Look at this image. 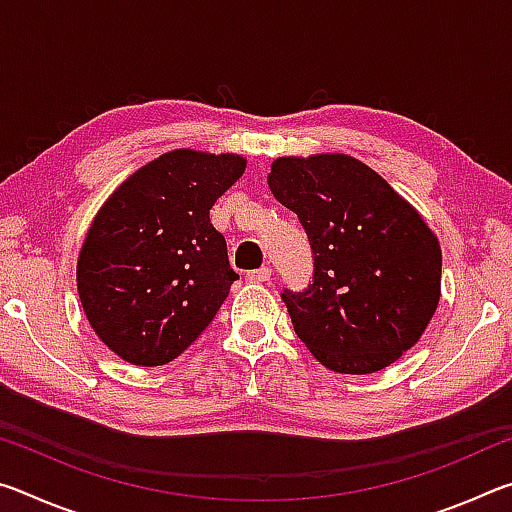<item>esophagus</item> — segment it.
I'll return each instance as SVG.
<instances>
[{
    "label": "esophagus",
    "instance_id": "esophagus-1",
    "mask_svg": "<svg viewBox=\"0 0 512 512\" xmlns=\"http://www.w3.org/2000/svg\"><path fill=\"white\" fill-rule=\"evenodd\" d=\"M246 280L253 282V284H262L271 280V268L262 266V268H255V271H248L246 273Z\"/></svg>",
    "mask_w": 512,
    "mask_h": 512
}]
</instances>
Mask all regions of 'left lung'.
<instances>
[{"instance_id":"obj_1","label":"left lung","mask_w":512,"mask_h":512,"mask_svg":"<svg viewBox=\"0 0 512 512\" xmlns=\"http://www.w3.org/2000/svg\"><path fill=\"white\" fill-rule=\"evenodd\" d=\"M268 187L298 214L314 253L305 291L282 300L325 368L370 375L420 341L440 300L443 253L411 203L343 153L277 158Z\"/></svg>"}]
</instances>
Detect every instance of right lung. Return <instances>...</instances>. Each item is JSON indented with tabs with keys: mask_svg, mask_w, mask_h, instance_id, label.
<instances>
[{
	"mask_svg": "<svg viewBox=\"0 0 512 512\" xmlns=\"http://www.w3.org/2000/svg\"><path fill=\"white\" fill-rule=\"evenodd\" d=\"M244 171L235 153L169 151L128 176L94 216L76 287L119 359L164 366L212 323L239 275L210 210Z\"/></svg>",
	"mask_w": 512,
	"mask_h": 512,
	"instance_id": "obj_1",
	"label": "right lung"
}]
</instances>
